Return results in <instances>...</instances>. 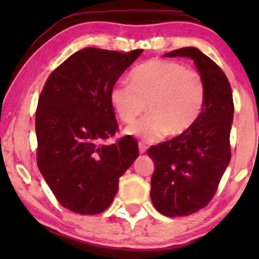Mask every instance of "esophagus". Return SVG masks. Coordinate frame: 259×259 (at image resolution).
Wrapping results in <instances>:
<instances>
[{"label": "esophagus", "instance_id": "esophagus-1", "mask_svg": "<svg viewBox=\"0 0 259 259\" xmlns=\"http://www.w3.org/2000/svg\"><path fill=\"white\" fill-rule=\"evenodd\" d=\"M139 152L141 154L146 152V145L142 144V142H139Z\"/></svg>", "mask_w": 259, "mask_h": 259}]
</instances>
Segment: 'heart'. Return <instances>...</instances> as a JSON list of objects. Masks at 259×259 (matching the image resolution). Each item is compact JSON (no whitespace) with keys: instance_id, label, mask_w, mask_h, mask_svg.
<instances>
[{"instance_id":"1","label":"heart","mask_w":259,"mask_h":259,"mask_svg":"<svg viewBox=\"0 0 259 259\" xmlns=\"http://www.w3.org/2000/svg\"><path fill=\"white\" fill-rule=\"evenodd\" d=\"M206 99V81L197 70L164 59L138 65L130 73V84H115L109 92L113 108L126 124L147 105L148 114L125 129L127 135L147 142L185 134L201 117Z\"/></svg>"}]
</instances>
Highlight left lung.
Wrapping results in <instances>:
<instances>
[{
	"instance_id": "8db88e82",
	"label": "left lung",
	"mask_w": 259,
	"mask_h": 259,
	"mask_svg": "<svg viewBox=\"0 0 259 259\" xmlns=\"http://www.w3.org/2000/svg\"><path fill=\"white\" fill-rule=\"evenodd\" d=\"M164 57L192 59L207 86L206 103L194 126L147 150L154 163L150 194L153 206L163 215L183 217L209 203L230 162L233 92L227 75L198 49L184 47Z\"/></svg>"
}]
</instances>
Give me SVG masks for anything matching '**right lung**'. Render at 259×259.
Listing matches in <instances>:
<instances>
[{"mask_svg": "<svg viewBox=\"0 0 259 259\" xmlns=\"http://www.w3.org/2000/svg\"><path fill=\"white\" fill-rule=\"evenodd\" d=\"M141 53L80 50L44 86L35 117L37 167L59 203L74 213L106 210L119 178L139 157L132 136L103 141L118 129L111 89Z\"/></svg>", "mask_w": 259, "mask_h": 259, "instance_id": "add662e5", "label": "right lung"}]
</instances>
